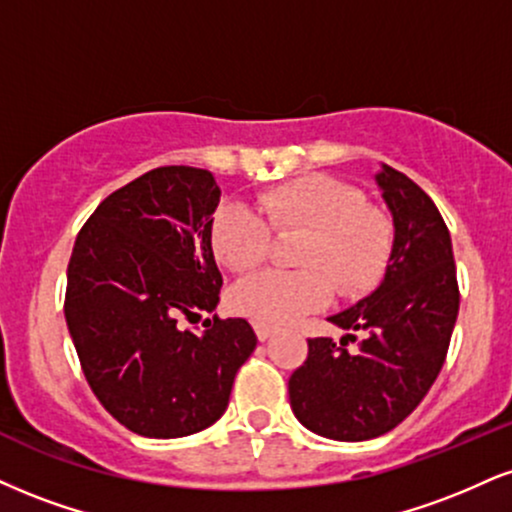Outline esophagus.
<instances>
[{
  "label": "esophagus",
  "instance_id": "esophagus-1",
  "mask_svg": "<svg viewBox=\"0 0 512 512\" xmlns=\"http://www.w3.org/2000/svg\"><path fill=\"white\" fill-rule=\"evenodd\" d=\"M252 326H255V334H257V338H260V341H267V338H272L276 334L274 326H269V324L255 322Z\"/></svg>",
  "mask_w": 512,
  "mask_h": 512
}]
</instances>
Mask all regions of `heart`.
Listing matches in <instances>:
<instances>
[{"label":"heart","instance_id":"heart-1","mask_svg":"<svg viewBox=\"0 0 512 512\" xmlns=\"http://www.w3.org/2000/svg\"><path fill=\"white\" fill-rule=\"evenodd\" d=\"M272 231L305 233L298 250L303 269H269L231 291L233 310L272 326L319 310L336 291L346 298L372 291L393 245L391 219L365 205L362 190L322 174L267 190L257 209L243 202L221 205L209 226V243L226 269L250 272L267 260Z\"/></svg>","mask_w":512,"mask_h":512}]
</instances>
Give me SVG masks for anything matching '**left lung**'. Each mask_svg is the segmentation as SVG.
<instances>
[{
    "label": "left lung",
    "mask_w": 512,
    "mask_h": 512,
    "mask_svg": "<svg viewBox=\"0 0 512 512\" xmlns=\"http://www.w3.org/2000/svg\"><path fill=\"white\" fill-rule=\"evenodd\" d=\"M374 181L393 217L384 281L329 317L348 331L341 346L310 338L307 360L288 379L293 415L334 441L377 439L422 403L446 360L460 307L451 233L432 197L389 164ZM355 330L361 341L348 354L345 341Z\"/></svg>",
    "instance_id": "1"
}]
</instances>
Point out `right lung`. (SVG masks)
I'll list each match as a JSON object with an SVG mask.
<instances>
[{"label":"right lung","instance_id":"1","mask_svg":"<svg viewBox=\"0 0 512 512\" xmlns=\"http://www.w3.org/2000/svg\"><path fill=\"white\" fill-rule=\"evenodd\" d=\"M219 197L207 169L159 166L104 197L73 245L64 315L80 367L104 410L140 436L217 422L257 346L245 319L178 329L181 315L219 303L209 243Z\"/></svg>","mask_w":512,"mask_h":512}]
</instances>
